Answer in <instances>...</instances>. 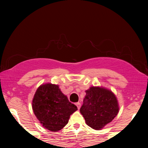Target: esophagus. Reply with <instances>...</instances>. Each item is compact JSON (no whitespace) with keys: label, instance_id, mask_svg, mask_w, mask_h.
<instances>
[{"label":"esophagus","instance_id":"34e87169","mask_svg":"<svg viewBox=\"0 0 148 148\" xmlns=\"http://www.w3.org/2000/svg\"><path fill=\"white\" fill-rule=\"evenodd\" d=\"M75 105L77 106V107L78 109L80 108V107H81V103L80 102H77Z\"/></svg>","mask_w":148,"mask_h":148}]
</instances>
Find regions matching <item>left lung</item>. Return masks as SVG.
Masks as SVG:
<instances>
[{"instance_id":"8db88e82","label":"left lung","mask_w":148,"mask_h":148,"mask_svg":"<svg viewBox=\"0 0 148 148\" xmlns=\"http://www.w3.org/2000/svg\"><path fill=\"white\" fill-rule=\"evenodd\" d=\"M86 93L81 114L89 127L101 130L118 114V100L112 91L103 87L92 86Z\"/></svg>"}]
</instances>
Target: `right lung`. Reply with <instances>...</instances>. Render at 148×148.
<instances>
[{"label": "right lung", "mask_w": 148, "mask_h": 148, "mask_svg": "<svg viewBox=\"0 0 148 148\" xmlns=\"http://www.w3.org/2000/svg\"><path fill=\"white\" fill-rule=\"evenodd\" d=\"M32 109L42 127L56 132L67 124L71 114L77 110L59 86L50 83L38 87L32 100Z\"/></svg>", "instance_id": "add662e5"}]
</instances>
